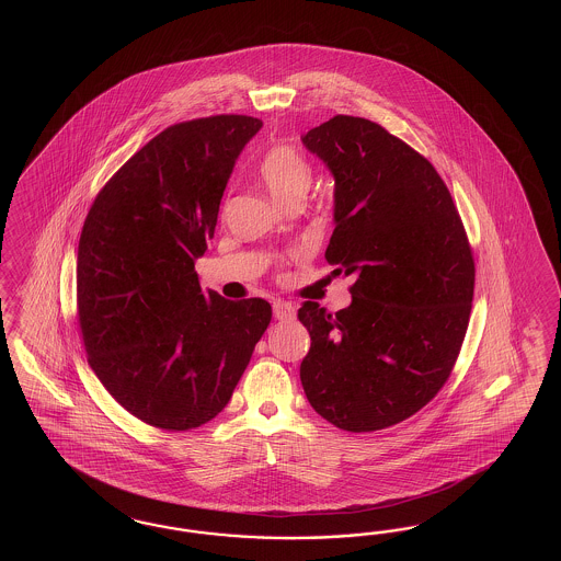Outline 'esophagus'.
<instances>
[{
	"label": "esophagus",
	"instance_id": "esophagus-1",
	"mask_svg": "<svg viewBox=\"0 0 561 561\" xmlns=\"http://www.w3.org/2000/svg\"><path fill=\"white\" fill-rule=\"evenodd\" d=\"M273 317L277 321H291L296 317V306L286 300H275L273 302Z\"/></svg>",
	"mask_w": 561,
	"mask_h": 561
}]
</instances>
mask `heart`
Returning a JSON list of instances; mask_svg holds the SVG:
<instances>
[{
    "label": "heart",
    "instance_id": "b5f03b06",
    "mask_svg": "<svg viewBox=\"0 0 561 561\" xmlns=\"http://www.w3.org/2000/svg\"><path fill=\"white\" fill-rule=\"evenodd\" d=\"M261 179L279 204L305 199L314 172L305 156L288 146H275L261 160Z\"/></svg>",
    "mask_w": 561,
    "mask_h": 561
}]
</instances>
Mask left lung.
Returning a JSON list of instances; mask_svg holds the SVG:
<instances>
[{
    "label": "left lung",
    "instance_id": "obj_1",
    "mask_svg": "<svg viewBox=\"0 0 561 561\" xmlns=\"http://www.w3.org/2000/svg\"><path fill=\"white\" fill-rule=\"evenodd\" d=\"M335 179L333 273L352 275V305L305 302L306 399L345 432L399 424L448 380L465 340L476 261L440 174L378 123L337 115L302 136Z\"/></svg>",
    "mask_w": 561,
    "mask_h": 561
}]
</instances>
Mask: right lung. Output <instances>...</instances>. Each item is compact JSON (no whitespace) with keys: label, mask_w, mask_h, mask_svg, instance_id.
Instances as JSON below:
<instances>
[{"label":"right lung","mask_w":561,"mask_h":561,"mask_svg":"<svg viewBox=\"0 0 561 561\" xmlns=\"http://www.w3.org/2000/svg\"><path fill=\"white\" fill-rule=\"evenodd\" d=\"M263 127L247 115L170 125L101 188L78 244V323L88 364L121 408L185 432L228 405L272 321L263 298L202 291L234 162Z\"/></svg>","instance_id":"right-lung-1"}]
</instances>
